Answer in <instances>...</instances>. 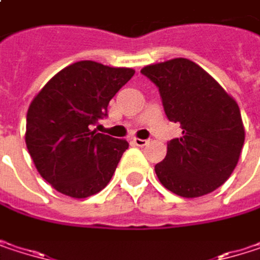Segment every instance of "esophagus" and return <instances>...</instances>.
Listing matches in <instances>:
<instances>
[{
	"instance_id": "34e87169",
	"label": "esophagus",
	"mask_w": 260,
	"mask_h": 260,
	"mask_svg": "<svg viewBox=\"0 0 260 260\" xmlns=\"http://www.w3.org/2000/svg\"><path fill=\"white\" fill-rule=\"evenodd\" d=\"M132 143H134L135 146H138V147H143V146H146L149 141H147V140H141V138H132Z\"/></svg>"
}]
</instances>
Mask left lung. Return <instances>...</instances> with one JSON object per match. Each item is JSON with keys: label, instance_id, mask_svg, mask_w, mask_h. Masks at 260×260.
<instances>
[{"label": "left lung", "instance_id": "left-lung-1", "mask_svg": "<svg viewBox=\"0 0 260 260\" xmlns=\"http://www.w3.org/2000/svg\"><path fill=\"white\" fill-rule=\"evenodd\" d=\"M141 74L156 84L166 116L182 128L155 166L158 179L186 199L212 192L229 179L242 150L245 131L236 101L188 58L149 64Z\"/></svg>", "mask_w": 260, "mask_h": 260}]
</instances>
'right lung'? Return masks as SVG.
<instances>
[{
    "instance_id": "obj_1",
    "label": "right lung",
    "mask_w": 260,
    "mask_h": 260,
    "mask_svg": "<svg viewBox=\"0 0 260 260\" xmlns=\"http://www.w3.org/2000/svg\"><path fill=\"white\" fill-rule=\"evenodd\" d=\"M134 74L131 68L77 61L54 75L31 101L26 149L40 176L58 192L85 199L111 181L129 144L91 131V125L107 116L110 101Z\"/></svg>"
}]
</instances>
